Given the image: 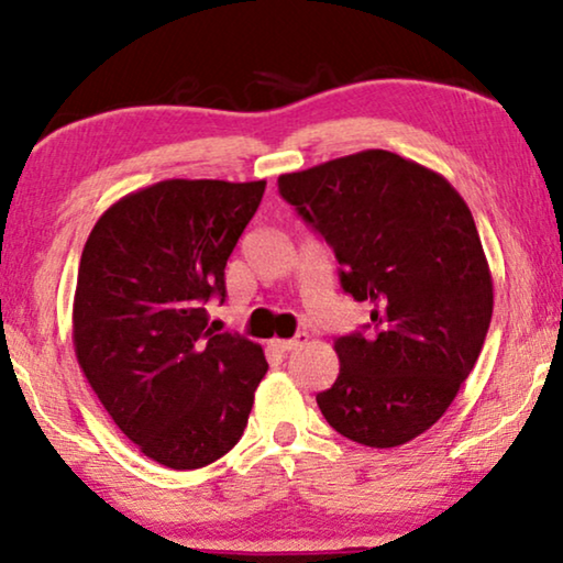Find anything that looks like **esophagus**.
<instances>
[{
  "label": "esophagus",
  "instance_id": "esophagus-1",
  "mask_svg": "<svg viewBox=\"0 0 563 563\" xmlns=\"http://www.w3.org/2000/svg\"><path fill=\"white\" fill-rule=\"evenodd\" d=\"M307 333H299V335H295V338H289V341H282V338H274V341H268V345H272L274 351H279V353H289V351H297V349H302V345L307 343Z\"/></svg>",
  "mask_w": 563,
  "mask_h": 563
}]
</instances>
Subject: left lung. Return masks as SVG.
<instances>
[{
  "mask_svg": "<svg viewBox=\"0 0 563 563\" xmlns=\"http://www.w3.org/2000/svg\"><path fill=\"white\" fill-rule=\"evenodd\" d=\"M279 195L335 251L343 291L372 305L364 333L335 338L341 372L320 412L361 445L412 441L449 410L489 330L472 212L441 174L379 148L282 174Z\"/></svg>",
  "mask_w": 563,
  "mask_h": 563,
  "instance_id": "left-lung-1",
  "label": "left lung"
}]
</instances>
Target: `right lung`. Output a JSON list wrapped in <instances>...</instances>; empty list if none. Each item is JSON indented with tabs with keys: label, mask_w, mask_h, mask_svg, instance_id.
I'll use <instances>...</instances> for the list:
<instances>
[{
	"label": "right lung",
	"mask_w": 563,
	"mask_h": 563,
	"mask_svg": "<svg viewBox=\"0 0 563 563\" xmlns=\"http://www.w3.org/2000/svg\"><path fill=\"white\" fill-rule=\"evenodd\" d=\"M266 181L166 179L114 202L84 245L74 349L122 433L168 468L212 464L241 441L266 374L261 345L212 333L225 264Z\"/></svg>",
	"instance_id": "obj_1"
}]
</instances>
